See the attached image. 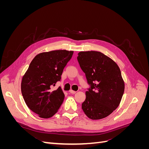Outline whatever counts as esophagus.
Masks as SVG:
<instances>
[{
  "instance_id": "34e87169",
  "label": "esophagus",
  "mask_w": 149,
  "mask_h": 149,
  "mask_svg": "<svg viewBox=\"0 0 149 149\" xmlns=\"http://www.w3.org/2000/svg\"><path fill=\"white\" fill-rule=\"evenodd\" d=\"M70 93L71 94H75V93H76V91H73V90H70Z\"/></svg>"
}]
</instances>
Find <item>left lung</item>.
I'll use <instances>...</instances> for the list:
<instances>
[{
	"label": "left lung",
	"mask_w": 149,
	"mask_h": 149,
	"mask_svg": "<svg viewBox=\"0 0 149 149\" xmlns=\"http://www.w3.org/2000/svg\"><path fill=\"white\" fill-rule=\"evenodd\" d=\"M77 59L89 85L82 109L89 119L104 118L119 106L124 92L119 68L99 52H81Z\"/></svg>",
	"instance_id": "1"
}]
</instances>
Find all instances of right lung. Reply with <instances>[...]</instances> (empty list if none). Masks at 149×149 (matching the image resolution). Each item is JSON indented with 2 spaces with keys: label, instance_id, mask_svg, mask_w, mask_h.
Listing matches in <instances>:
<instances>
[{
  "label": "right lung",
  "instance_id": "add662e5",
  "mask_svg": "<svg viewBox=\"0 0 149 149\" xmlns=\"http://www.w3.org/2000/svg\"><path fill=\"white\" fill-rule=\"evenodd\" d=\"M73 52L55 50L40 53L31 61L22 78L21 91L29 109L42 118L52 117L65 99L61 87L53 88L60 81L63 70Z\"/></svg>",
  "mask_w": 149,
  "mask_h": 149
}]
</instances>
